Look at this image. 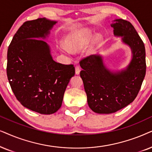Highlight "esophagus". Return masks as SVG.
I'll list each match as a JSON object with an SVG mask.
<instances>
[{
    "instance_id": "1",
    "label": "esophagus",
    "mask_w": 152,
    "mask_h": 152,
    "mask_svg": "<svg viewBox=\"0 0 152 152\" xmlns=\"http://www.w3.org/2000/svg\"><path fill=\"white\" fill-rule=\"evenodd\" d=\"M75 72H76V75H78V74H80V69L79 66L76 65V66H75Z\"/></svg>"
}]
</instances>
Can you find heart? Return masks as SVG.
I'll use <instances>...</instances> for the list:
<instances>
[{
	"mask_svg": "<svg viewBox=\"0 0 152 152\" xmlns=\"http://www.w3.org/2000/svg\"><path fill=\"white\" fill-rule=\"evenodd\" d=\"M92 39V32L89 29H83L72 32L69 34L64 39L66 48L61 46L60 49L66 53H69V50L72 52L79 51L88 46ZM92 50H93L92 48L90 50V52Z\"/></svg>",
	"mask_w": 152,
	"mask_h": 152,
	"instance_id": "b5f03b06",
	"label": "heart"
}]
</instances>
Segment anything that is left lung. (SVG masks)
Returning a JSON list of instances; mask_svg holds the SVG:
<instances>
[{"mask_svg": "<svg viewBox=\"0 0 152 152\" xmlns=\"http://www.w3.org/2000/svg\"><path fill=\"white\" fill-rule=\"evenodd\" d=\"M115 36L122 37L130 46L132 59L120 72H110L100 55H93L80 61V76L83 82L88 106L94 113L110 114L132 103L137 96L146 74L145 48L133 26L126 20L113 21Z\"/></svg>", "mask_w": 152, "mask_h": 152, "instance_id": "1", "label": "left lung"}]
</instances>
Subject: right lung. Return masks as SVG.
<instances>
[{
	"instance_id": "obj_1",
	"label": "right lung",
	"mask_w": 152,
	"mask_h": 152,
	"mask_svg": "<svg viewBox=\"0 0 152 152\" xmlns=\"http://www.w3.org/2000/svg\"><path fill=\"white\" fill-rule=\"evenodd\" d=\"M57 21L46 18L26 21L14 35L7 50V76L17 100L40 114L57 112L66 88L75 74L73 64L53 60L43 39Z\"/></svg>"
}]
</instances>
